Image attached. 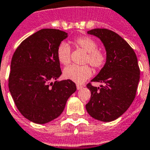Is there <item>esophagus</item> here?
<instances>
[{"label":"esophagus","mask_w":150,"mask_h":150,"mask_svg":"<svg viewBox=\"0 0 150 150\" xmlns=\"http://www.w3.org/2000/svg\"><path fill=\"white\" fill-rule=\"evenodd\" d=\"M76 87H77L78 90H80V89H81L82 88H83V86H81V85H77V86H76Z\"/></svg>","instance_id":"obj_1"}]
</instances>
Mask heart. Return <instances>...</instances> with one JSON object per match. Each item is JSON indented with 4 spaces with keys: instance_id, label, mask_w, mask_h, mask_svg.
Listing matches in <instances>:
<instances>
[{
    "instance_id": "b5f03b06",
    "label": "heart",
    "mask_w": 150,
    "mask_h": 150,
    "mask_svg": "<svg viewBox=\"0 0 150 150\" xmlns=\"http://www.w3.org/2000/svg\"><path fill=\"white\" fill-rule=\"evenodd\" d=\"M75 45L87 52L85 58V63H89L95 69H101L105 63V54L98 50V44L90 37L78 38L75 41ZM57 58L61 64H68L71 61V48L66 42L59 45L57 50ZM92 69L88 65L71 64L66 67L63 71V75L66 79L76 82L82 83L91 77Z\"/></svg>"
}]
</instances>
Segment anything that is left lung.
Here are the masks:
<instances>
[{
  "label": "left lung",
  "instance_id": "obj_1",
  "mask_svg": "<svg viewBox=\"0 0 150 150\" xmlns=\"http://www.w3.org/2000/svg\"><path fill=\"white\" fill-rule=\"evenodd\" d=\"M101 40L106 52L103 68L91 81L104 84L99 87L88 84L91 98L86 104L88 113L102 122H111L120 117L136 97L140 71L133 49L112 31L96 28L88 31Z\"/></svg>",
  "mask_w": 150,
  "mask_h": 150
}]
</instances>
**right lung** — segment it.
I'll use <instances>...</instances> for the list:
<instances>
[{"instance_id":"add662e5","label":"right lung","mask_w":150,"mask_h":150,"mask_svg":"<svg viewBox=\"0 0 150 150\" xmlns=\"http://www.w3.org/2000/svg\"><path fill=\"white\" fill-rule=\"evenodd\" d=\"M67 37L58 29H41L24 40L12 57L9 91L23 116L35 123L58 118L76 91L71 80L56 81L62 75L57 50Z\"/></svg>"}]
</instances>
